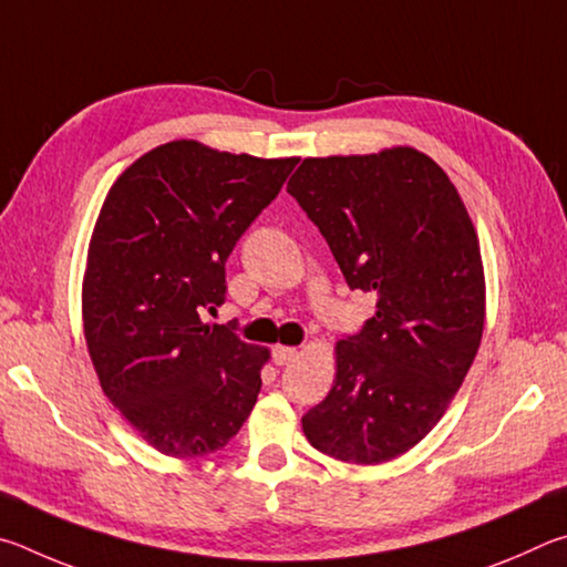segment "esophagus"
I'll return each mask as SVG.
<instances>
[{
	"label": "esophagus",
	"instance_id": "34e87169",
	"mask_svg": "<svg viewBox=\"0 0 567 567\" xmlns=\"http://www.w3.org/2000/svg\"><path fill=\"white\" fill-rule=\"evenodd\" d=\"M296 359H299V349H293V346H276V349H274V363L276 365H289Z\"/></svg>",
	"mask_w": 567,
	"mask_h": 567
}]
</instances>
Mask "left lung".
<instances>
[{
  "label": "left lung",
  "mask_w": 567,
  "mask_h": 567,
  "mask_svg": "<svg viewBox=\"0 0 567 567\" xmlns=\"http://www.w3.org/2000/svg\"><path fill=\"white\" fill-rule=\"evenodd\" d=\"M286 192L346 284L375 296L373 319L336 343L333 389L303 415V433L331 458L385 463L433 431L478 353V234L449 174L411 146L303 158Z\"/></svg>",
  "instance_id": "obj_1"
}]
</instances>
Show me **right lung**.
<instances>
[{
  "mask_svg": "<svg viewBox=\"0 0 567 567\" xmlns=\"http://www.w3.org/2000/svg\"><path fill=\"white\" fill-rule=\"evenodd\" d=\"M296 164L178 138L109 188L86 254L84 339L106 399L158 453L212 455L254 411L268 349L202 313L226 301L228 254Z\"/></svg>",
  "mask_w": 567,
  "mask_h": 567,
  "instance_id": "obj_1",
  "label": "right lung"
}]
</instances>
